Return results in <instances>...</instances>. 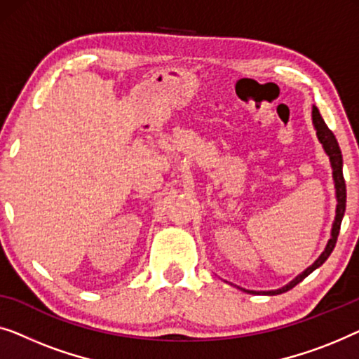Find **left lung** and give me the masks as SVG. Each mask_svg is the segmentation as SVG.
<instances>
[{
  "label": "left lung",
  "mask_w": 359,
  "mask_h": 359,
  "mask_svg": "<svg viewBox=\"0 0 359 359\" xmlns=\"http://www.w3.org/2000/svg\"><path fill=\"white\" fill-rule=\"evenodd\" d=\"M312 122H314V127L317 130V138L322 144H324V149L325 153L329 154L330 158V163H332V169H333V180H335V189H337V216H335V223H333V228H332V239L329 241V244H327L325 250L322 252V255L319 259L316 260V264L309 266L304 273H301L297 276L296 280H292L290 285L283 286L281 290H276V291H264L262 294H281V292H286L287 290H291V287H294L297 283H301L302 280L306 278L307 275L312 273L317 266H320L324 262L329 259V255L332 254L333 247L337 244V237H338V232H340V224H341V218L343 215H345V206H346V185H345V179H343V159H341V151H340V146H338V141L335 138V135L332 133V130L327 127L324 118H322V115L319 112V109L316 107L312 109ZM247 292H255V291H247Z\"/></svg>",
  "instance_id": "8db88e82"
}]
</instances>
